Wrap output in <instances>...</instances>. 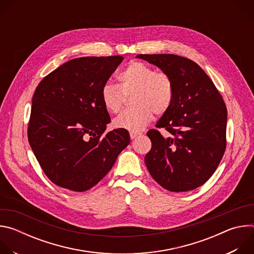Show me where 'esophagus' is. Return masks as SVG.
Instances as JSON below:
<instances>
[{"mask_svg":"<svg viewBox=\"0 0 254 254\" xmlns=\"http://www.w3.org/2000/svg\"><path fill=\"white\" fill-rule=\"evenodd\" d=\"M140 134H141L140 132H130V133H129V136H130L131 139H134V138H136L137 136H139Z\"/></svg>","mask_w":254,"mask_h":254,"instance_id":"obj_1","label":"esophagus"}]
</instances>
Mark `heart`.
<instances>
[{
	"mask_svg": "<svg viewBox=\"0 0 254 254\" xmlns=\"http://www.w3.org/2000/svg\"><path fill=\"white\" fill-rule=\"evenodd\" d=\"M119 86L105 83L100 98L107 112L117 114L123 107L125 95L135 93L132 103L135 107L122 113L114 121L118 128L138 132L146 127L156 115L168 112L174 99V83L165 72H156L148 64L130 62L118 75Z\"/></svg>",
	"mask_w": 254,
	"mask_h": 254,
	"instance_id": "heart-1",
	"label": "heart"
}]
</instances>
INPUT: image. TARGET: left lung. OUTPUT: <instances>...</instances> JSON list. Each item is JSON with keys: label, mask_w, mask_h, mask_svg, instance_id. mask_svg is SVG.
Here are the masks:
<instances>
[{"label": "left lung", "mask_w": 254, "mask_h": 254, "mask_svg": "<svg viewBox=\"0 0 254 254\" xmlns=\"http://www.w3.org/2000/svg\"><path fill=\"white\" fill-rule=\"evenodd\" d=\"M168 73L175 93L171 107L157 123L171 135L151 129L152 149L144 163L154 180L171 192L194 190L214 174L226 149L227 108L204 70L174 54H138Z\"/></svg>", "instance_id": "obj_1"}]
</instances>
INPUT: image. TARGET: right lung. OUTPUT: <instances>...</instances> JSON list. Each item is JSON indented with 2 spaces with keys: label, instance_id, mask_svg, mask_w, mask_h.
I'll return each mask as SVG.
<instances>
[{
  "label": "right lung",
  "instance_id": "obj_1",
  "mask_svg": "<svg viewBox=\"0 0 254 254\" xmlns=\"http://www.w3.org/2000/svg\"><path fill=\"white\" fill-rule=\"evenodd\" d=\"M123 56L72 59L38 84L28 125L31 149L55 185L84 192L111 171L128 146L127 129L103 134L111 118L100 98L102 86Z\"/></svg>",
  "mask_w": 254,
  "mask_h": 254
}]
</instances>
